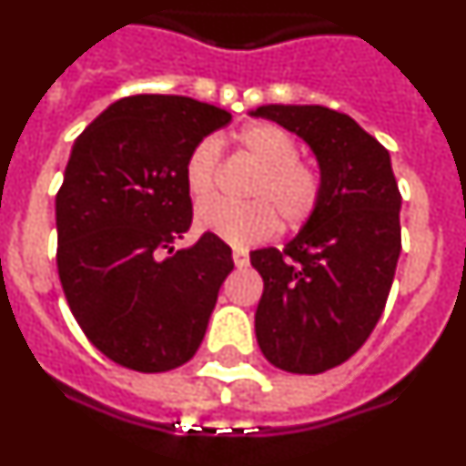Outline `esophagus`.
Returning a JSON list of instances; mask_svg holds the SVG:
<instances>
[{"label":"esophagus","mask_w":466,"mask_h":466,"mask_svg":"<svg viewBox=\"0 0 466 466\" xmlns=\"http://www.w3.org/2000/svg\"><path fill=\"white\" fill-rule=\"evenodd\" d=\"M232 258L237 268H246V265H248V251H246V248H234Z\"/></svg>","instance_id":"34e87169"}]
</instances>
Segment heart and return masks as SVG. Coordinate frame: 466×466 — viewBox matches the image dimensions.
<instances>
[{
  "label": "heart",
  "mask_w": 466,
  "mask_h": 466,
  "mask_svg": "<svg viewBox=\"0 0 466 466\" xmlns=\"http://www.w3.org/2000/svg\"><path fill=\"white\" fill-rule=\"evenodd\" d=\"M237 147L258 163L248 185L251 201L234 203L210 198L197 210V225L203 232L232 246H251L269 239L279 229V215L296 227L310 220L322 201V173L299 158V144L277 125L256 123L237 132ZM220 144L206 137L191 148L185 163L187 189L194 198H208L218 187Z\"/></svg>",
  "instance_id": "b5f03b06"
}]
</instances>
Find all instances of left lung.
Here are the masks:
<instances>
[{
  "instance_id": "left-lung-1",
  "label": "left lung",
  "mask_w": 466,
  "mask_h": 466,
  "mask_svg": "<svg viewBox=\"0 0 466 466\" xmlns=\"http://www.w3.org/2000/svg\"><path fill=\"white\" fill-rule=\"evenodd\" d=\"M318 156L322 201L284 248L251 253L263 277L256 339L284 372L346 362L377 327L400 256V189L390 156L350 116L324 106H260Z\"/></svg>"
}]
</instances>
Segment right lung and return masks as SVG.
Masks as SVG:
<instances>
[{"mask_svg": "<svg viewBox=\"0 0 466 466\" xmlns=\"http://www.w3.org/2000/svg\"><path fill=\"white\" fill-rule=\"evenodd\" d=\"M232 116L189 96L116 101L73 144L56 194L58 279L94 348L135 372H167L201 346L232 248L191 227L187 156Z\"/></svg>", "mask_w": 466, "mask_h": 466, "instance_id": "right-lung-1", "label": "right lung"}]
</instances>
